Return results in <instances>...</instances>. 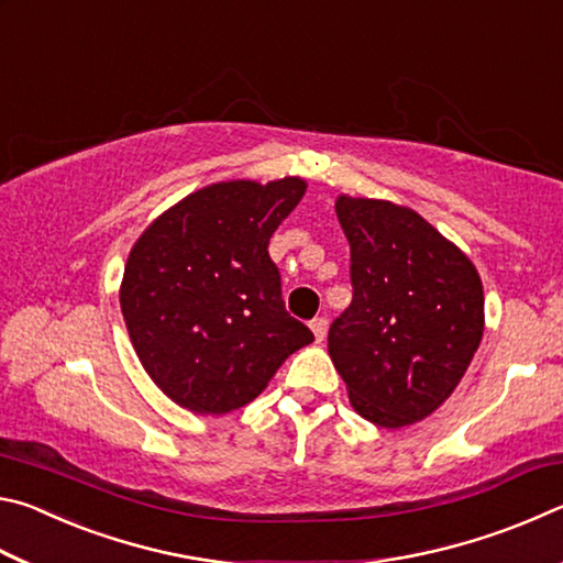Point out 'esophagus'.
I'll return each instance as SVG.
<instances>
[{
	"label": "esophagus",
	"instance_id": "esophagus-1",
	"mask_svg": "<svg viewBox=\"0 0 563 563\" xmlns=\"http://www.w3.org/2000/svg\"><path fill=\"white\" fill-rule=\"evenodd\" d=\"M310 330L316 332V340L322 342L328 335V318H312L310 320Z\"/></svg>",
	"mask_w": 563,
	"mask_h": 563
}]
</instances>
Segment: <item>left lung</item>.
Returning a JSON list of instances; mask_svg holds the SVG:
<instances>
[{
	"label": "left lung",
	"mask_w": 563,
	"mask_h": 563,
	"mask_svg": "<svg viewBox=\"0 0 563 563\" xmlns=\"http://www.w3.org/2000/svg\"><path fill=\"white\" fill-rule=\"evenodd\" d=\"M352 302L328 352L355 412L385 430L432 415L482 342L484 290L472 261L412 208L340 196Z\"/></svg>",
	"instance_id": "left-lung-1"
}]
</instances>
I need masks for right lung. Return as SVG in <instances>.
<instances>
[{"mask_svg":"<svg viewBox=\"0 0 563 563\" xmlns=\"http://www.w3.org/2000/svg\"><path fill=\"white\" fill-rule=\"evenodd\" d=\"M302 178L223 180L186 196L131 247L121 312L161 393L196 415L253 402L312 332L285 310L268 243Z\"/></svg>","mask_w":563,"mask_h":563,"instance_id":"add662e5","label":"right lung"}]
</instances>
